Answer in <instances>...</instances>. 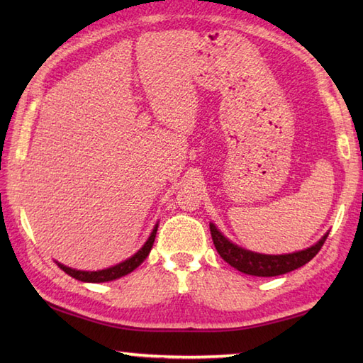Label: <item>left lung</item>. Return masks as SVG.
<instances>
[{
  "instance_id": "left-lung-1",
  "label": "left lung",
  "mask_w": 363,
  "mask_h": 363,
  "mask_svg": "<svg viewBox=\"0 0 363 363\" xmlns=\"http://www.w3.org/2000/svg\"><path fill=\"white\" fill-rule=\"evenodd\" d=\"M211 235L215 248L218 254L226 260L230 267L237 268L238 272L251 276H260V277H272L285 274L293 272L299 267L306 265L317 256L321 246L325 245L328 234L321 238V240L307 248L304 251L291 252V254H282V256H267V254H257L248 250H243L240 246L230 243L228 238L223 235L220 230L211 223Z\"/></svg>"
}]
</instances>
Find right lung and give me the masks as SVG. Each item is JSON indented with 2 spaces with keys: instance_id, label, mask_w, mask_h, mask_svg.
<instances>
[{
  "instance_id": "1",
  "label": "right lung",
  "mask_w": 363,
  "mask_h": 363,
  "mask_svg": "<svg viewBox=\"0 0 363 363\" xmlns=\"http://www.w3.org/2000/svg\"><path fill=\"white\" fill-rule=\"evenodd\" d=\"M156 233H157V226L152 229V233L148 238V242L143 245V248L135 252L133 257L121 262V264L111 267V268H106L101 269V272H81V269H73V268H68L62 264H57L60 268L64 269L67 274H70L72 277L82 282H107V281H113V279H118V277L129 274L130 272H134V269L142 264V262L148 257V254L152 248V243H154V238H156Z\"/></svg>"
}]
</instances>
